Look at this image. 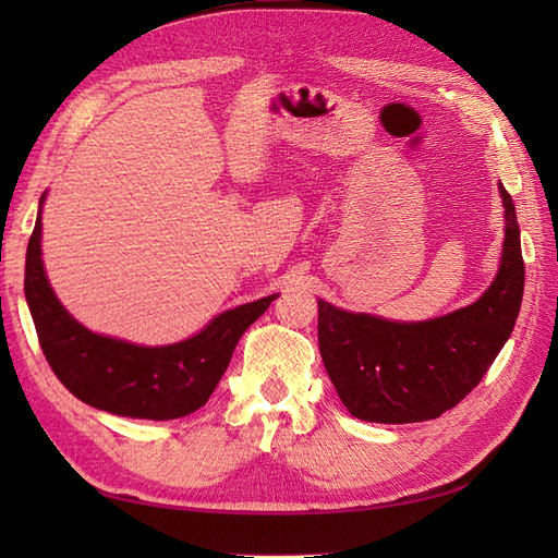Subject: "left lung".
Instances as JSON below:
<instances>
[{"label":"left lung","instance_id":"obj_1","mask_svg":"<svg viewBox=\"0 0 558 558\" xmlns=\"http://www.w3.org/2000/svg\"><path fill=\"white\" fill-rule=\"evenodd\" d=\"M505 240L494 283L468 307L428 320H388L318 300V349L351 416L414 424L456 408L512 335L523 295L517 211L498 185Z\"/></svg>","mask_w":558,"mask_h":558}]
</instances>
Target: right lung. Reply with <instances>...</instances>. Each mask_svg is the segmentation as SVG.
<instances>
[{
	"label": "right lung",
	"instance_id": "right-lung-1",
	"mask_svg": "<svg viewBox=\"0 0 558 558\" xmlns=\"http://www.w3.org/2000/svg\"><path fill=\"white\" fill-rule=\"evenodd\" d=\"M25 258V300L44 356L81 402L118 416L167 421L189 416L221 381L240 337L277 298L267 295L218 314L183 342L142 347L81 326L62 307L41 260V205Z\"/></svg>",
	"mask_w": 558,
	"mask_h": 558
}]
</instances>
